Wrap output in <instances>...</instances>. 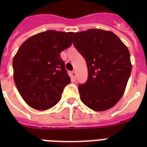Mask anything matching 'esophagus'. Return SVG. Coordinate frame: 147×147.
I'll use <instances>...</instances> for the list:
<instances>
[{"label":"esophagus","mask_w":147,"mask_h":147,"mask_svg":"<svg viewBox=\"0 0 147 147\" xmlns=\"http://www.w3.org/2000/svg\"><path fill=\"white\" fill-rule=\"evenodd\" d=\"M71 78L73 79V80H76V71H71Z\"/></svg>","instance_id":"obj_1"}]
</instances>
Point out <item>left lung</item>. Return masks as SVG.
Returning a JSON list of instances; mask_svg holds the SVG:
<instances>
[{
	"label": "left lung",
	"mask_w": 147,
	"mask_h": 147,
	"mask_svg": "<svg viewBox=\"0 0 147 147\" xmlns=\"http://www.w3.org/2000/svg\"><path fill=\"white\" fill-rule=\"evenodd\" d=\"M73 45L85 58L88 78L78 88L84 105L105 111L123 96L131 72L128 49L111 31L89 29L74 33Z\"/></svg>",
	"instance_id": "8db88e82"
}]
</instances>
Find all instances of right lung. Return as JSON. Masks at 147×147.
Instances as JSON below:
<instances>
[{
	"label": "right lung",
	"mask_w": 147,
	"mask_h": 147,
	"mask_svg": "<svg viewBox=\"0 0 147 147\" xmlns=\"http://www.w3.org/2000/svg\"><path fill=\"white\" fill-rule=\"evenodd\" d=\"M73 32L47 30L27 39L12 61L15 84L27 105L46 110L71 83L61 53L72 44Z\"/></svg>",
	"instance_id": "right-lung-1"
}]
</instances>
